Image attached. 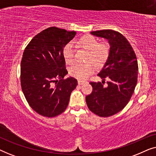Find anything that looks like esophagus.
<instances>
[{"mask_svg": "<svg viewBox=\"0 0 156 156\" xmlns=\"http://www.w3.org/2000/svg\"><path fill=\"white\" fill-rule=\"evenodd\" d=\"M85 81H82V80H78V84L82 85L83 84H84Z\"/></svg>", "mask_w": 156, "mask_h": 156, "instance_id": "34e87169", "label": "esophagus"}]
</instances>
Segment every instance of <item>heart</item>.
I'll use <instances>...</instances> for the list:
<instances>
[{"mask_svg": "<svg viewBox=\"0 0 156 156\" xmlns=\"http://www.w3.org/2000/svg\"><path fill=\"white\" fill-rule=\"evenodd\" d=\"M79 45L88 52L86 61L83 65H74L69 69L70 75L80 80H84L94 72L95 66L101 67L107 60L109 55V48L105 44H99L98 40L91 35L82 37L78 41ZM65 62L71 65L74 61V50L71 44L65 46L63 50ZM95 65L94 66V65Z\"/></svg>", "mask_w": 156, "mask_h": 156, "instance_id": "b5f03b06", "label": "heart"}]
</instances>
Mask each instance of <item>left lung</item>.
Wrapping results in <instances>:
<instances>
[{
	"mask_svg": "<svg viewBox=\"0 0 156 156\" xmlns=\"http://www.w3.org/2000/svg\"><path fill=\"white\" fill-rule=\"evenodd\" d=\"M97 37L108 40V57L98 74L103 82H91L92 92L86 97L89 109L101 117L117 114L126 106L135 90L138 80V62L133 49L126 38L112 30L91 32ZM109 82L103 87L105 79Z\"/></svg>",
	"mask_w": 156,
	"mask_h": 156,
	"instance_id": "8db88e82",
	"label": "left lung"
}]
</instances>
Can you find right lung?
I'll return each instance as SVG.
<instances>
[{
    "mask_svg": "<svg viewBox=\"0 0 156 156\" xmlns=\"http://www.w3.org/2000/svg\"><path fill=\"white\" fill-rule=\"evenodd\" d=\"M75 31L48 27L36 35L23 55L21 88L30 107L41 116L52 118L65 111L77 80L67 74L63 50Z\"/></svg>",
    "mask_w": 156,
    "mask_h": 156,
    "instance_id": "obj_1",
    "label": "right lung"
}]
</instances>
